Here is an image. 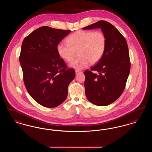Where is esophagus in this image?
I'll return each instance as SVG.
<instances>
[{
    "instance_id": "1",
    "label": "esophagus",
    "mask_w": 152,
    "mask_h": 152,
    "mask_svg": "<svg viewBox=\"0 0 152 152\" xmlns=\"http://www.w3.org/2000/svg\"><path fill=\"white\" fill-rule=\"evenodd\" d=\"M75 73H76V75H78V74H79V73H82V72H81V71H77V70H76V71H75Z\"/></svg>"
}]
</instances>
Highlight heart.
I'll use <instances>...</instances> for the list:
<instances>
[{
	"instance_id": "heart-1",
	"label": "heart",
	"mask_w": 152,
	"mask_h": 152,
	"mask_svg": "<svg viewBox=\"0 0 152 152\" xmlns=\"http://www.w3.org/2000/svg\"><path fill=\"white\" fill-rule=\"evenodd\" d=\"M68 44H59L57 52L59 56L66 62L72 61L78 52L79 58L69 64V66L79 71L88 67L90 63L98 62L104 54L106 37L101 31H78L66 39Z\"/></svg>"
}]
</instances>
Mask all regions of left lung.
<instances>
[{
    "mask_svg": "<svg viewBox=\"0 0 152 152\" xmlns=\"http://www.w3.org/2000/svg\"><path fill=\"white\" fill-rule=\"evenodd\" d=\"M100 28L106 37L104 55L91 71H86L84 87L88 100L98 106H107L123 94L130 72L129 53L127 42L112 24L100 20L83 29ZM99 72L97 75L91 72Z\"/></svg>",
    "mask_w": 152,
    "mask_h": 152,
    "instance_id": "1",
    "label": "left lung"
}]
</instances>
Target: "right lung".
I'll return each instance as SVG.
<instances>
[{
    "label": "right lung",
    "instance_id": "1",
    "mask_svg": "<svg viewBox=\"0 0 152 152\" xmlns=\"http://www.w3.org/2000/svg\"><path fill=\"white\" fill-rule=\"evenodd\" d=\"M71 31L41 27L24 38L19 61L26 88L33 99L47 108L65 101L75 72L68 69L57 46Z\"/></svg>",
    "mask_w": 152,
    "mask_h": 152
}]
</instances>
